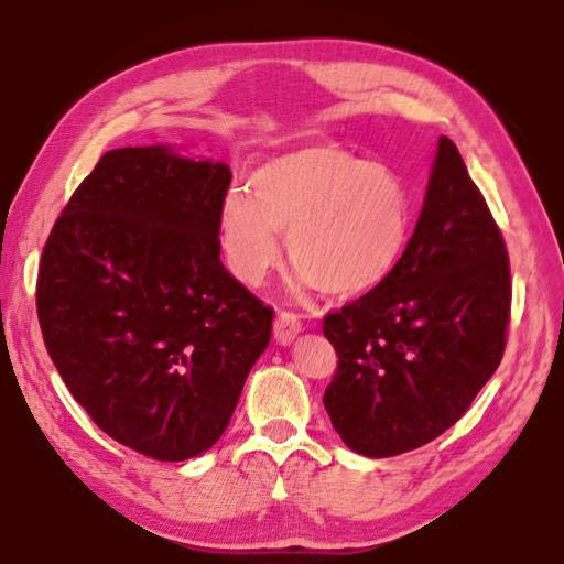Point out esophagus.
Returning <instances> with one entry per match:
<instances>
[{
  "mask_svg": "<svg viewBox=\"0 0 564 564\" xmlns=\"http://www.w3.org/2000/svg\"><path fill=\"white\" fill-rule=\"evenodd\" d=\"M301 327L303 325H301L299 315L291 313V311H281L273 321V335L281 345H289V343H293V337L301 333Z\"/></svg>",
  "mask_w": 564,
  "mask_h": 564,
  "instance_id": "34e87169",
  "label": "esophagus"
}]
</instances>
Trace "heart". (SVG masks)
<instances>
[{
  "instance_id": "1",
  "label": "heart",
  "mask_w": 564,
  "mask_h": 564,
  "mask_svg": "<svg viewBox=\"0 0 564 564\" xmlns=\"http://www.w3.org/2000/svg\"><path fill=\"white\" fill-rule=\"evenodd\" d=\"M251 192L229 189L219 207L224 256L249 285L279 265V231L299 281L333 295L382 283L414 234V197L402 175L333 142L269 160L251 175Z\"/></svg>"
}]
</instances>
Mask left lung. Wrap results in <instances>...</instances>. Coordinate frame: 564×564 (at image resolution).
<instances>
[{
    "instance_id": "1",
    "label": "left lung",
    "mask_w": 564,
    "mask_h": 564,
    "mask_svg": "<svg viewBox=\"0 0 564 564\" xmlns=\"http://www.w3.org/2000/svg\"><path fill=\"white\" fill-rule=\"evenodd\" d=\"M508 321L503 234L454 142L438 138L404 259L323 321L337 352L323 394L335 432L370 458L434 442L496 372Z\"/></svg>"
}]
</instances>
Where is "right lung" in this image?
<instances>
[{
  "mask_svg": "<svg viewBox=\"0 0 564 564\" xmlns=\"http://www.w3.org/2000/svg\"><path fill=\"white\" fill-rule=\"evenodd\" d=\"M229 182L224 162L110 150L41 253L36 313L61 380L98 429L155 460L217 444L271 340L273 311L219 259Z\"/></svg>",
  "mask_w": 564,
  "mask_h": 564,
  "instance_id": "obj_1",
  "label": "right lung"
}]
</instances>
